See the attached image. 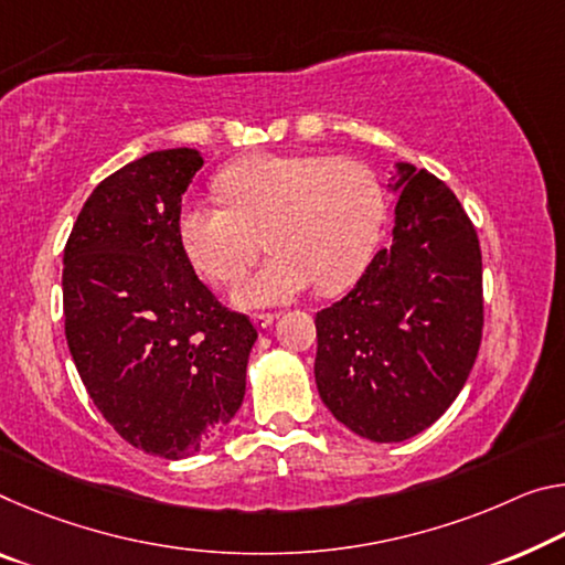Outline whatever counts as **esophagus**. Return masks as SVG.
<instances>
[{"instance_id": "1", "label": "esophagus", "mask_w": 565, "mask_h": 565, "mask_svg": "<svg viewBox=\"0 0 565 565\" xmlns=\"http://www.w3.org/2000/svg\"><path fill=\"white\" fill-rule=\"evenodd\" d=\"M274 319H276L274 315H254V317H250V321H254L256 329H268L274 324Z\"/></svg>"}]
</instances>
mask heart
Masks as SVG:
<instances>
[{
  "label": "heart",
  "mask_w": 565,
  "mask_h": 565,
  "mask_svg": "<svg viewBox=\"0 0 565 565\" xmlns=\"http://www.w3.org/2000/svg\"><path fill=\"white\" fill-rule=\"evenodd\" d=\"M228 205L188 201L178 234L191 262L218 284L236 281L262 250H274L234 289L238 307H274L360 279L380 241L384 193L354 158L258 153L218 175Z\"/></svg>",
  "instance_id": "1"
}]
</instances>
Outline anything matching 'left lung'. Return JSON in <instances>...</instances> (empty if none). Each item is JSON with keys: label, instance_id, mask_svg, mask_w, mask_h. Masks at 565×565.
Here are the masks:
<instances>
[{"label": "left lung", "instance_id": "left-lung-1", "mask_svg": "<svg viewBox=\"0 0 565 565\" xmlns=\"http://www.w3.org/2000/svg\"><path fill=\"white\" fill-rule=\"evenodd\" d=\"M392 241L342 301L317 315L315 377L339 423L402 443L460 395L482 337L478 234L440 178L395 163Z\"/></svg>", "mask_w": 565, "mask_h": 565}]
</instances>
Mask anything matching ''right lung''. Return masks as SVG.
<instances>
[{
	"mask_svg": "<svg viewBox=\"0 0 565 565\" xmlns=\"http://www.w3.org/2000/svg\"><path fill=\"white\" fill-rule=\"evenodd\" d=\"M201 166L195 148H168L115 170L62 258L67 347L89 399L122 440L166 460L191 458L234 419L258 337L181 244V201Z\"/></svg>",
	"mask_w": 565,
	"mask_h": 565,
	"instance_id": "add662e5",
	"label": "right lung"
}]
</instances>
